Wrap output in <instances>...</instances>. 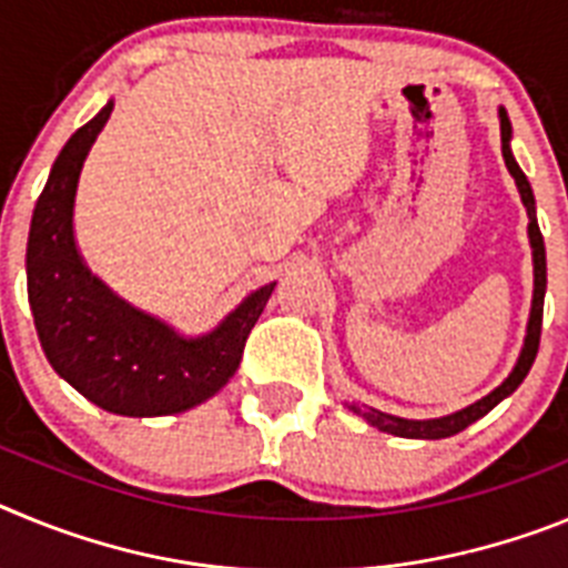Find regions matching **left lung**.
<instances>
[{"instance_id":"obj_1","label":"left lung","mask_w":568,"mask_h":568,"mask_svg":"<svg viewBox=\"0 0 568 568\" xmlns=\"http://www.w3.org/2000/svg\"><path fill=\"white\" fill-rule=\"evenodd\" d=\"M498 119H500V148H504V162L506 168H509L515 184H518L520 202H524L526 215H529V247H531V267H535V290H531V310H529V324H526L524 346H520L518 361H515L511 373L504 378V384L495 386L489 395H484L480 400L464 406V409H458V413L453 415L415 420V418H398V415H386L381 413V409H373V406H364V409H361L358 404H346L353 413L364 415L366 424H373L375 429H381V433L398 435V438H420V440H438V438H449V435H458L460 429H466L469 424L484 418L486 413H491L500 400L509 398V395L524 384L531 364H535V355H538L540 324H544V295H546V247H544V235H540V227H538V213H535V193H531L529 179H526L524 170H520L518 162H515V155H511V122L504 108L498 110Z\"/></svg>"}]
</instances>
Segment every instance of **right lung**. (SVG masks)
<instances>
[{
    "label": "right lung",
    "mask_w": 568,
    "mask_h": 568,
    "mask_svg": "<svg viewBox=\"0 0 568 568\" xmlns=\"http://www.w3.org/2000/svg\"><path fill=\"white\" fill-rule=\"evenodd\" d=\"M110 110L113 99L70 135L33 207L24 255L33 324L50 366L90 404L128 418L187 413L233 378L275 281L244 295L210 333L182 335L90 273L73 233V204Z\"/></svg>",
    "instance_id": "right-lung-1"
}]
</instances>
